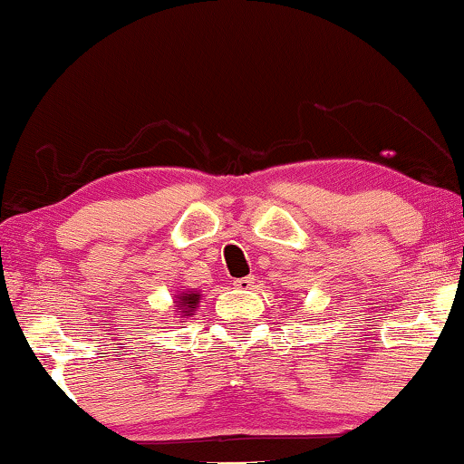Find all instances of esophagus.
I'll return each instance as SVG.
<instances>
[{
	"mask_svg": "<svg viewBox=\"0 0 464 464\" xmlns=\"http://www.w3.org/2000/svg\"><path fill=\"white\" fill-rule=\"evenodd\" d=\"M252 283H255V276H246V278L233 280V286H236V289H250Z\"/></svg>",
	"mask_w": 464,
	"mask_h": 464,
	"instance_id": "obj_1",
	"label": "esophagus"
}]
</instances>
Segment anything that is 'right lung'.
Masks as SVG:
<instances>
[{
    "label": "right lung",
    "instance_id": "add662e5",
    "mask_svg": "<svg viewBox=\"0 0 464 464\" xmlns=\"http://www.w3.org/2000/svg\"><path fill=\"white\" fill-rule=\"evenodd\" d=\"M197 304H198L197 293H184V295L179 297V310L184 313V316L192 314V310L197 308Z\"/></svg>",
    "mask_w": 464,
    "mask_h": 464
}]
</instances>
